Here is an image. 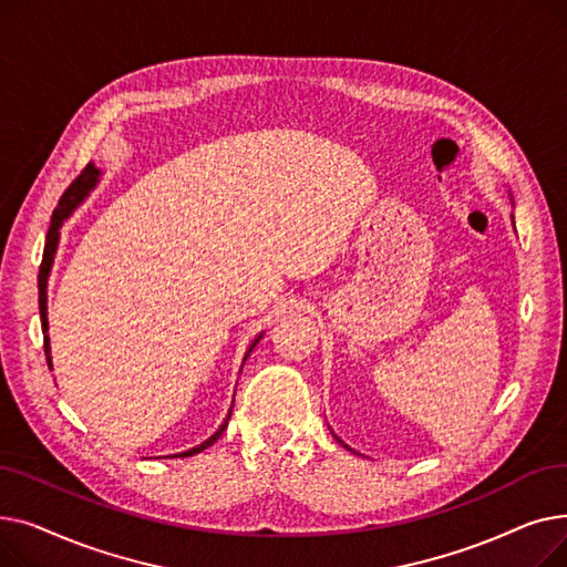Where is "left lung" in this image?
<instances>
[{
  "mask_svg": "<svg viewBox=\"0 0 567 567\" xmlns=\"http://www.w3.org/2000/svg\"><path fill=\"white\" fill-rule=\"evenodd\" d=\"M338 441H340V439H338ZM340 443H342V441H340Z\"/></svg>",
  "mask_w": 567,
  "mask_h": 567,
  "instance_id": "left-lung-1",
  "label": "left lung"
}]
</instances>
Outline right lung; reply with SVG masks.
Segmentation results:
<instances>
[{
	"mask_svg": "<svg viewBox=\"0 0 567 567\" xmlns=\"http://www.w3.org/2000/svg\"><path fill=\"white\" fill-rule=\"evenodd\" d=\"M99 176H101V169H96L94 163H89V165L80 172V176L66 188V193L62 195V199H59L56 208L52 212L50 229H48V236H45L43 261H41V268H39V310H41V329H43V333H45V338H43V349H45V359H48V365H50V368H52V359H50V338H48V278H50V268H52V261H54L56 244H59V227H62L64 220L82 204V199L96 188ZM259 340H261V336L252 340V344H250V349H248V353H246V359H248L250 351L255 349V344H257ZM246 359H244V361H246ZM229 415H231V413H227L225 423L220 425V430H218L216 434H212L206 441H202L199 445H195V449L184 451V453H176V455H172V457H190V455H197V453L206 451L208 445H214V443L218 441V436L223 434V430L227 427Z\"/></svg>",
	"mask_w": 567,
	"mask_h": 567,
	"instance_id": "right-lung-1",
	"label": "right lung"
}]
</instances>
